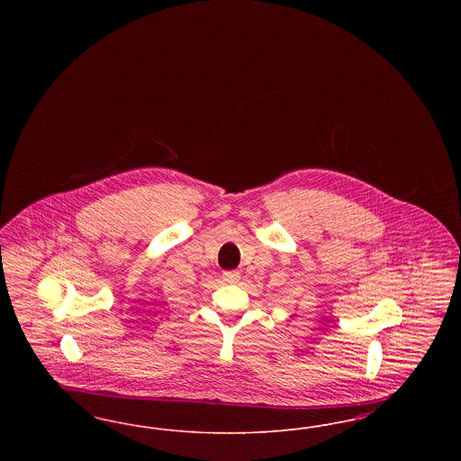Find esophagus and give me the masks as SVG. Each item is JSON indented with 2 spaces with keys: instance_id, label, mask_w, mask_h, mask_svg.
I'll list each match as a JSON object with an SVG mask.
<instances>
[{
  "instance_id": "esophagus-1",
  "label": "esophagus",
  "mask_w": 461,
  "mask_h": 461,
  "mask_svg": "<svg viewBox=\"0 0 461 461\" xmlns=\"http://www.w3.org/2000/svg\"><path fill=\"white\" fill-rule=\"evenodd\" d=\"M240 280V273L239 271H224L222 273V282H226V284H237Z\"/></svg>"
}]
</instances>
